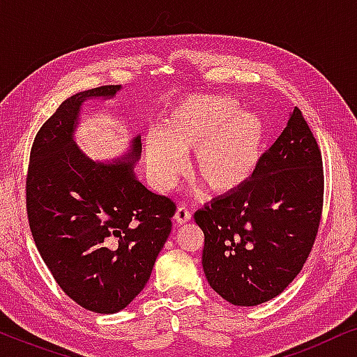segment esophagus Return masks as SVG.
<instances>
[{"label": "esophagus", "mask_w": 357, "mask_h": 357, "mask_svg": "<svg viewBox=\"0 0 357 357\" xmlns=\"http://www.w3.org/2000/svg\"><path fill=\"white\" fill-rule=\"evenodd\" d=\"M190 219H192V213H190V209L187 206H178L177 213H175V221H177V224H185L188 222Z\"/></svg>", "instance_id": "1"}]
</instances>
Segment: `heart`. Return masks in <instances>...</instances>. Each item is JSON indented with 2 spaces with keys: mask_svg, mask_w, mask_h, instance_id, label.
<instances>
[{
  "mask_svg": "<svg viewBox=\"0 0 357 357\" xmlns=\"http://www.w3.org/2000/svg\"><path fill=\"white\" fill-rule=\"evenodd\" d=\"M265 125L231 96L185 97L167 110L160 135L146 139V160L159 188H170L193 153L192 174L213 193L242 187L260 160Z\"/></svg>",
  "mask_w": 357,
  "mask_h": 357,
  "instance_id": "1",
  "label": "heart"
}]
</instances>
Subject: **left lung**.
Wrapping results in <instances>:
<instances>
[{"label":"left lung","mask_w":357,"mask_h":357,"mask_svg":"<svg viewBox=\"0 0 357 357\" xmlns=\"http://www.w3.org/2000/svg\"><path fill=\"white\" fill-rule=\"evenodd\" d=\"M324 188L320 146L296 107L250 180L195 213L209 286L241 307L280 296L314 247Z\"/></svg>","instance_id":"obj_1"}]
</instances>
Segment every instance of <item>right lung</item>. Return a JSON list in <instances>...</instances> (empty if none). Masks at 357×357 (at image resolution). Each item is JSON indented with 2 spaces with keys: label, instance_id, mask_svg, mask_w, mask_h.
<instances>
[{
  "label": "right lung",
  "instance_id": "add662e5",
  "mask_svg": "<svg viewBox=\"0 0 357 357\" xmlns=\"http://www.w3.org/2000/svg\"><path fill=\"white\" fill-rule=\"evenodd\" d=\"M120 86L77 92L33 139L26 178L29 226L58 286L96 314H115L143 291L172 231L174 199L133 175L141 139L121 164H96L73 141L82 100Z\"/></svg>",
  "mask_w": 357,
  "mask_h": 357
}]
</instances>
